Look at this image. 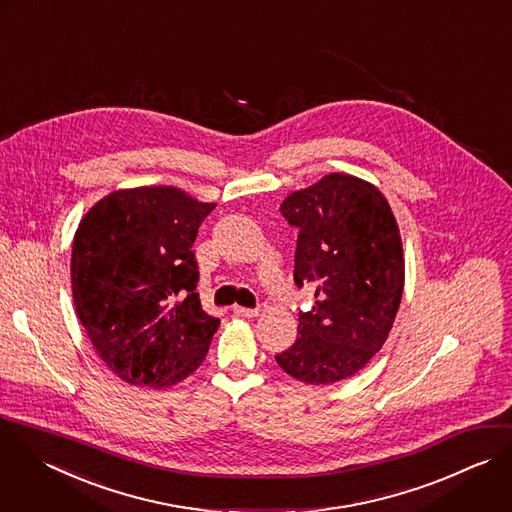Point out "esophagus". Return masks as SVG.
<instances>
[{"instance_id": "1", "label": "esophagus", "mask_w": 512, "mask_h": 512, "mask_svg": "<svg viewBox=\"0 0 512 512\" xmlns=\"http://www.w3.org/2000/svg\"><path fill=\"white\" fill-rule=\"evenodd\" d=\"M236 316H242V318H256L258 316V308H244V306H234L232 308Z\"/></svg>"}]
</instances>
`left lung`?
I'll use <instances>...</instances> for the list:
<instances>
[{
    "label": "left lung",
    "mask_w": 512,
    "mask_h": 512,
    "mask_svg": "<svg viewBox=\"0 0 512 512\" xmlns=\"http://www.w3.org/2000/svg\"><path fill=\"white\" fill-rule=\"evenodd\" d=\"M280 212L298 228L294 282L310 284L316 300L276 362L306 384L344 380L382 348L402 300L396 218L376 186L348 174L292 192Z\"/></svg>",
    "instance_id": "left-lung-1"
}]
</instances>
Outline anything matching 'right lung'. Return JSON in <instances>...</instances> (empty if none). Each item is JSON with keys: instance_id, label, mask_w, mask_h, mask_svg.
<instances>
[{"instance_id": "obj_1", "label": "right lung", "mask_w": 512, "mask_h": 512, "mask_svg": "<svg viewBox=\"0 0 512 512\" xmlns=\"http://www.w3.org/2000/svg\"><path fill=\"white\" fill-rule=\"evenodd\" d=\"M214 208L174 186L116 190L76 230L78 318L102 362L132 386L178 384L208 354L220 320L202 310L192 244Z\"/></svg>"}]
</instances>
